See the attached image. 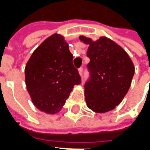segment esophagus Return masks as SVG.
<instances>
[{
	"mask_svg": "<svg viewBox=\"0 0 150 150\" xmlns=\"http://www.w3.org/2000/svg\"><path fill=\"white\" fill-rule=\"evenodd\" d=\"M79 74L80 75V76H82V75H83V67L79 68Z\"/></svg>",
	"mask_w": 150,
	"mask_h": 150,
	"instance_id": "1",
	"label": "esophagus"
}]
</instances>
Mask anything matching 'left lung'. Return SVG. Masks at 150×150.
Instances as JSON below:
<instances>
[{
	"instance_id": "obj_1",
	"label": "left lung",
	"mask_w": 150,
	"mask_h": 150,
	"mask_svg": "<svg viewBox=\"0 0 150 150\" xmlns=\"http://www.w3.org/2000/svg\"><path fill=\"white\" fill-rule=\"evenodd\" d=\"M88 44L87 56L90 77L84 85L88 107L95 112L104 113L119 105L129 91L135 72L129 54L112 40L100 37L96 41L79 36Z\"/></svg>"
}]
</instances>
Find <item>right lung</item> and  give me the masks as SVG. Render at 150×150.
<instances>
[{
  "label": "right lung",
  "instance_id": "obj_1",
  "mask_svg": "<svg viewBox=\"0 0 150 150\" xmlns=\"http://www.w3.org/2000/svg\"><path fill=\"white\" fill-rule=\"evenodd\" d=\"M73 55L62 35L47 38L34 50L25 68L26 88L34 106L47 114L62 109L75 85L81 83Z\"/></svg>",
  "mask_w": 150,
  "mask_h": 150
}]
</instances>
